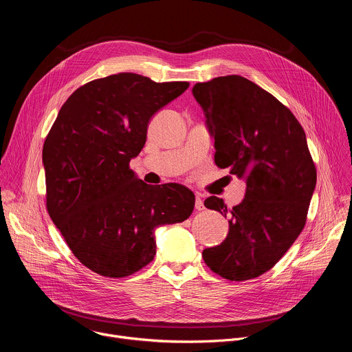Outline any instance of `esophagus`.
I'll use <instances>...</instances> for the list:
<instances>
[{
    "label": "esophagus",
    "instance_id": "1",
    "mask_svg": "<svg viewBox=\"0 0 352 352\" xmlns=\"http://www.w3.org/2000/svg\"><path fill=\"white\" fill-rule=\"evenodd\" d=\"M195 209L196 210H204L205 209L204 200H202V197H200V196H196V199H195Z\"/></svg>",
    "mask_w": 352,
    "mask_h": 352
}]
</instances>
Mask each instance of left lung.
<instances>
[{
    "label": "left lung",
    "instance_id": "left-lung-1",
    "mask_svg": "<svg viewBox=\"0 0 352 352\" xmlns=\"http://www.w3.org/2000/svg\"><path fill=\"white\" fill-rule=\"evenodd\" d=\"M214 136V162L246 178L232 209L210 196L205 206L230 216L227 238L204 250L219 276L245 281L270 270L304 230L316 186V167L304 128L278 100L239 75L219 76L192 89Z\"/></svg>",
    "mask_w": 352,
    "mask_h": 352
}]
</instances>
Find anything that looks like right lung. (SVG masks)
Wrapping results in <instances>:
<instances>
[{
	"label": "right lung",
	"instance_id": "add662e5",
	"mask_svg": "<svg viewBox=\"0 0 352 352\" xmlns=\"http://www.w3.org/2000/svg\"><path fill=\"white\" fill-rule=\"evenodd\" d=\"M188 87L131 72L94 79L68 97L45 136L48 214L75 258L100 276L139 272L156 255L155 230L193 210L188 188L147 185L129 168L148 120Z\"/></svg>",
	"mask_w": 352,
	"mask_h": 352
}]
</instances>
